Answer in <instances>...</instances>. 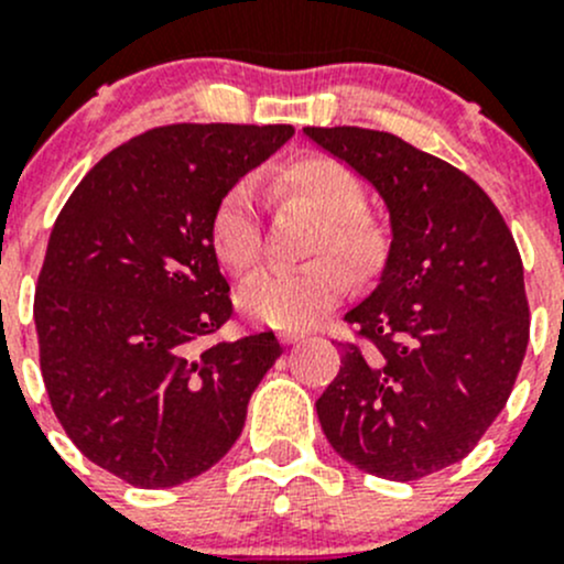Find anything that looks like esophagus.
<instances>
[{"label":"esophagus","mask_w":564,"mask_h":564,"mask_svg":"<svg viewBox=\"0 0 564 564\" xmlns=\"http://www.w3.org/2000/svg\"><path fill=\"white\" fill-rule=\"evenodd\" d=\"M278 338H281V344H297V341H303L305 333L303 330H281L278 333Z\"/></svg>","instance_id":"obj_1"}]
</instances>
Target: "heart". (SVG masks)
<instances>
[{
  "instance_id": "obj_1",
  "label": "heart",
  "mask_w": 564,
  "mask_h": 564,
  "mask_svg": "<svg viewBox=\"0 0 564 564\" xmlns=\"http://www.w3.org/2000/svg\"><path fill=\"white\" fill-rule=\"evenodd\" d=\"M281 195L303 200L322 217L314 253L319 259L303 267H270L239 289V308L259 325L300 330L314 325L347 292L341 261L322 257L336 252L355 272H366L382 259L386 234L364 215L360 178L333 156H303L281 167L275 176ZM209 245L215 259L231 275H245L259 261L261 234L256 217V193L239 182L223 193L209 220Z\"/></svg>"
}]
</instances>
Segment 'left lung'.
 Listing matches in <instances>:
<instances>
[{
  "label": "left lung",
  "instance_id": "left-lung-1",
  "mask_svg": "<svg viewBox=\"0 0 564 564\" xmlns=\"http://www.w3.org/2000/svg\"><path fill=\"white\" fill-rule=\"evenodd\" d=\"M375 187L391 245L375 292L344 319L366 338L316 399L322 433L355 468L410 482L460 463L505 410L529 344L523 264L477 182L388 131L305 126Z\"/></svg>",
  "mask_w": 564,
  "mask_h": 564
}]
</instances>
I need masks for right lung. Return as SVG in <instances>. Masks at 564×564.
<instances>
[{
    "instance_id": "right-lung-1",
    "label": "right lung",
    "mask_w": 564,
    "mask_h": 564,
    "mask_svg": "<svg viewBox=\"0 0 564 564\" xmlns=\"http://www.w3.org/2000/svg\"><path fill=\"white\" fill-rule=\"evenodd\" d=\"M292 126L176 123L104 156L48 237L35 327L48 399L82 455L137 488L209 471L245 427L275 333L200 347L231 316L209 220Z\"/></svg>"
}]
</instances>
